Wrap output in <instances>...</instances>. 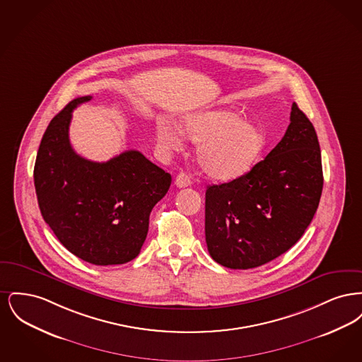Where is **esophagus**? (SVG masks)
Listing matches in <instances>:
<instances>
[{"mask_svg":"<svg viewBox=\"0 0 362 362\" xmlns=\"http://www.w3.org/2000/svg\"><path fill=\"white\" fill-rule=\"evenodd\" d=\"M175 186L179 187V189L191 186V179H189V173H179V175L176 176V179H175Z\"/></svg>","mask_w":362,"mask_h":362,"instance_id":"obj_1","label":"esophagus"}]
</instances>
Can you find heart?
<instances>
[{
  "label": "heart",
  "instance_id": "obj_1",
  "mask_svg": "<svg viewBox=\"0 0 362 362\" xmlns=\"http://www.w3.org/2000/svg\"><path fill=\"white\" fill-rule=\"evenodd\" d=\"M183 135L197 142V161L207 176L230 182L248 173L267 145V136L257 122L241 119L232 110H213L186 115L179 132L165 122L156 126V137L165 149L183 145Z\"/></svg>",
  "mask_w": 362,
  "mask_h": 362
}]
</instances>
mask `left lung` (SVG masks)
Returning <instances> with one entry per match:
<instances>
[{
    "label": "left lung",
    "mask_w": 362,
    "mask_h": 362,
    "mask_svg": "<svg viewBox=\"0 0 362 362\" xmlns=\"http://www.w3.org/2000/svg\"><path fill=\"white\" fill-rule=\"evenodd\" d=\"M323 189L313 124L292 104L276 148L236 180L207 186L205 236L210 257L228 269L262 266L300 240Z\"/></svg>",
    "instance_id": "obj_1"
}]
</instances>
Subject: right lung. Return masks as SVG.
I'll list each match as a JSON object with an SVG mask.
<instances>
[{"instance_id":"obj_1","label":"right lung","mask_w":362,"mask_h":362,"mask_svg":"<svg viewBox=\"0 0 362 362\" xmlns=\"http://www.w3.org/2000/svg\"><path fill=\"white\" fill-rule=\"evenodd\" d=\"M92 96L71 100L47 126L34 168L45 221L73 255L96 266L137 257L149 216L171 186V175L138 151L96 163L77 155L69 141L71 111Z\"/></svg>"}]
</instances>
